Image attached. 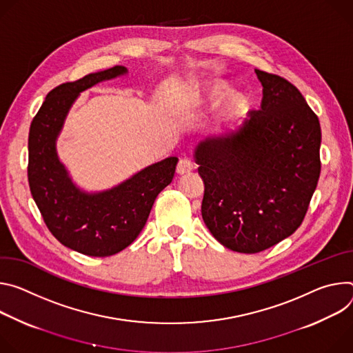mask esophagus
<instances>
[{
  "mask_svg": "<svg viewBox=\"0 0 353 353\" xmlns=\"http://www.w3.org/2000/svg\"><path fill=\"white\" fill-rule=\"evenodd\" d=\"M192 170H193V164H192L190 160H188V159L179 160V163H178V165H176V172H178L179 175L189 174Z\"/></svg>",
  "mask_w": 353,
  "mask_h": 353,
  "instance_id": "esophagus-1",
  "label": "esophagus"
}]
</instances>
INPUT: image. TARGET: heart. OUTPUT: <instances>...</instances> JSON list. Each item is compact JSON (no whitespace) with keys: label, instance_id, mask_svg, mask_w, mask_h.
<instances>
[{"label":"heart","instance_id":"1","mask_svg":"<svg viewBox=\"0 0 353 353\" xmlns=\"http://www.w3.org/2000/svg\"><path fill=\"white\" fill-rule=\"evenodd\" d=\"M223 90H224V87H223V85H214V87L210 90V97H213V98L219 97V95L223 92ZM237 106H239V101H237V98H234V97H232V98L230 99L228 105H227L225 113H232L234 110L237 109Z\"/></svg>","mask_w":353,"mask_h":353}]
</instances>
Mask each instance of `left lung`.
I'll use <instances>...</instances> for the list:
<instances>
[{
  "label": "left lung",
  "mask_w": 353,
  "mask_h": 353,
  "mask_svg": "<svg viewBox=\"0 0 353 353\" xmlns=\"http://www.w3.org/2000/svg\"><path fill=\"white\" fill-rule=\"evenodd\" d=\"M259 110L237 132L194 150L205 183L202 217L213 237L243 254L268 250L300 227L321 172V128L300 91L255 70Z\"/></svg>",
  "instance_id": "obj_1"
}]
</instances>
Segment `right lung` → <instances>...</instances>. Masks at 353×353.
Returning a JSON list of instances; mask_svg holds the SVG:
<instances>
[{"label": "right lung", "mask_w": 353, "mask_h": 353, "mask_svg": "<svg viewBox=\"0 0 353 353\" xmlns=\"http://www.w3.org/2000/svg\"><path fill=\"white\" fill-rule=\"evenodd\" d=\"M128 72L123 65L88 74L52 90L30 123L28 181L33 201L53 236L88 256H110L129 247L143 230L159 193L171 183L176 157L155 163L117 186L88 193L60 163L56 140L83 91Z\"/></svg>", "instance_id": "1"}]
</instances>
